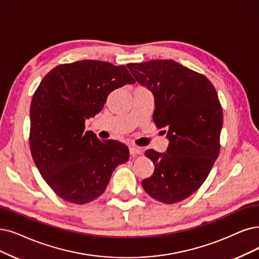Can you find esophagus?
<instances>
[{
    "mask_svg": "<svg viewBox=\"0 0 259 259\" xmlns=\"http://www.w3.org/2000/svg\"><path fill=\"white\" fill-rule=\"evenodd\" d=\"M130 153L133 156H136V155H140L142 154V150L136 146H131L130 147Z\"/></svg>",
    "mask_w": 259,
    "mask_h": 259,
    "instance_id": "34e87169",
    "label": "esophagus"
}]
</instances>
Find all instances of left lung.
<instances>
[{
	"instance_id": "obj_1",
	"label": "left lung",
	"mask_w": 259,
	"mask_h": 259,
	"mask_svg": "<svg viewBox=\"0 0 259 259\" xmlns=\"http://www.w3.org/2000/svg\"><path fill=\"white\" fill-rule=\"evenodd\" d=\"M127 68L152 91L154 122L168 128L167 152H146L155 169L141 185L159 202H181L201 187L218 158L223 125L218 95L205 75L171 59L128 64Z\"/></svg>"
}]
</instances>
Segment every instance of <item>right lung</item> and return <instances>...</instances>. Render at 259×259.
<instances>
[{"label": "right lung", "mask_w": 259, "mask_h": 259, "mask_svg": "<svg viewBox=\"0 0 259 259\" xmlns=\"http://www.w3.org/2000/svg\"><path fill=\"white\" fill-rule=\"evenodd\" d=\"M125 66L80 60L52 69L30 103V153L41 177L61 199L86 204L105 191L128 148L99 140L85 121L99 113L111 91L134 84Z\"/></svg>", "instance_id": "right-lung-1"}]
</instances>
